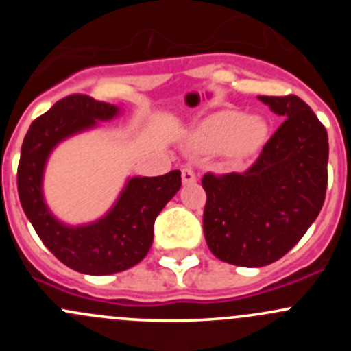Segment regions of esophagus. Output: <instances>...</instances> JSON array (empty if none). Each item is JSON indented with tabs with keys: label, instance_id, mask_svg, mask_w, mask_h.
Instances as JSON below:
<instances>
[{
	"label": "esophagus",
	"instance_id": "esophagus-1",
	"mask_svg": "<svg viewBox=\"0 0 351 351\" xmlns=\"http://www.w3.org/2000/svg\"><path fill=\"white\" fill-rule=\"evenodd\" d=\"M182 180H183V183H195L197 182L195 171H193L190 166H186V168L182 169Z\"/></svg>",
	"mask_w": 351,
	"mask_h": 351
}]
</instances>
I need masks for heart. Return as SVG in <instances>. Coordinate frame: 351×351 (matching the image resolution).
Returning <instances> with one entry per match:
<instances>
[{"label":"heart","mask_w":351,"mask_h":351,"mask_svg":"<svg viewBox=\"0 0 351 351\" xmlns=\"http://www.w3.org/2000/svg\"><path fill=\"white\" fill-rule=\"evenodd\" d=\"M268 125L260 117H247L236 110H222L205 120L197 136L198 147L224 151L236 158H246L263 146Z\"/></svg>","instance_id":"obj_1"}]
</instances>
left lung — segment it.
Returning <instances> with one entry per match:
<instances>
[{"instance_id":"1","label":"left lung","mask_w":351,"mask_h":351,"mask_svg":"<svg viewBox=\"0 0 351 351\" xmlns=\"http://www.w3.org/2000/svg\"><path fill=\"white\" fill-rule=\"evenodd\" d=\"M284 117L243 173H205L204 234L226 263L265 267L280 260L323 208L328 186V132L295 95L260 97Z\"/></svg>"}]
</instances>
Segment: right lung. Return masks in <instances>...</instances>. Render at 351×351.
Wrapping results in <instances>:
<instances>
[{
	"mask_svg": "<svg viewBox=\"0 0 351 351\" xmlns=\"http://www.w3.org/2000/svg\"><path fill=\"white\" fill-rule=\"evenodd\" d=\"M115 105L88 95H67L32 122L16 171L23 212L42 243L66 267L88 275H110L139 263L154 238V221L182 186L180 169L153 178H132L115 207L98 222L67 228L42 198V173L52 147L64 137L117 115Z\"/></svg>",
	"mask_w": 351,
	"mask_h": 351,
	"instance_id": "1",
	"label": "right lung"
}]
</instances>
